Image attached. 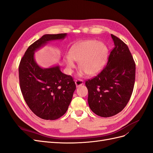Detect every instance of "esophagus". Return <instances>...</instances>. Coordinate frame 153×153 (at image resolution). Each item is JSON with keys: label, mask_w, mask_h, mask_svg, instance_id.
<instances>
[{"label": "esophagus", "mask_w": 153, "mask_h": 153, "mask_svg": "<svg viewBox=\"0 0 153 153\" xmlns=\"http://www.w3.org/2000/svg\"><path fill=\"white\" fill-rule=\"evenodd\" d=\"M75 84H76V87H79V86H81V85L84 84V82H83V80H79V79L76 80H75Z\"/></svg>", "instance_id": "1"}]
</instances>
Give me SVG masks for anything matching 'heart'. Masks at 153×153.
Returning a JSON list of instances; mask_svg holds the SVG:
<instances>
[{"mask_svg":"<svg viewBox=\"0 0 153 153\" xmlns=\"http://www.w3.org/2000/svg\"><path fill=\"white\" fill-rule=\"evenodd\" d=\"M108 48L106 46L97 40L80 41L74 44L69 51V56L66 59L69 72L75 67L73 61L78 62L81 69L80 75L86 73L94 76L102 69L107 59Z\"/></svg>","mask_w":153,"mask_h":153,"instance_id":"1","label":"heart"}]
</instances>
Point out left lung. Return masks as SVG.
Returning a JSON list of instances; mask_svg holds the SVG:
<instances>
[{
  "mask_svg": "<svg viewBox=\"0 0 153 153\" xmlns=\"http://www.w3.org/2000/svg\"><path fill=\"white\" fill-rule=\"evenodd\" d=\"M114 48L100 73L85 82L88 103L95 114L112 117L124 109L131 98L135 80V63L128 46L111 34Z\"/></svg>",
  "mask_w": 153,
  "mask_h": 153,
  "instance_id": "left-lung-1",
  "label": "left lung"
}]
</instances>
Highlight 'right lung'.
Returning a JSON list of instances; mask_svg holds the SVG:
<instances>
[{
	"label": "right lung",
	"mask_w": 153,
	"mask_h": 153,
	"mask_svg": "<svg viewBox=\"0 0 153 153\" xmlns=\"http://www.w3.org/2000/svg\"><path fill=\"white\" fill-rule=\"evenodd\" d=\"M66 33L45 34L27 48L19 65L22 93L29 108L37 116L55 120L66 112L76 85L73 78L61 72L59 65L40 67L34 53L49 41L64 39Z\"/></svg>",
	"instance_id": "add662e5"
}]
</instances>
